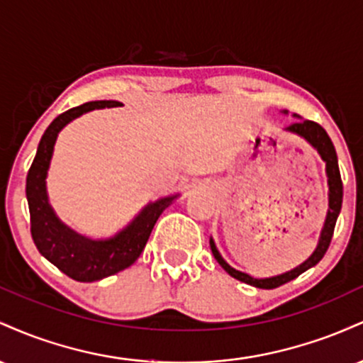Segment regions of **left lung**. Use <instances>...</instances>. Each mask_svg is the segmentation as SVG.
Here are the masks:
<instances>
[{
    "label": "left lung",
    "instance_id": "8db88e82",
    "mask_svg": "<svg viewBox=\"0 0 363 363\" xmlns=\"http://www.w3.org/2000/svg\"><path fill=\"white\" fill-rule=\"evenodd\" d=\"M286 131L295 133V135L302 136L303 140L309 141V143L318 150V153L326 162V176H328V186H329V210L326 215V222H324L323 230H320V237H319V244L315 247V251L311 254L309 259H306L301 266L297 268L290 269V272L278 274V277H272V278H252L251 274L237 272V269L228 266L222 256H220L218 249L213 242V239H210V247L211 252H213L215 259L218 261V264L227 272L230 277H234L235 280L247 283V285L256 286V289H266L272 290L277 289V286L285 285L286 281L295 280L298 274H302L303 272L315 266L318 262L323 259L324 254H326L329 244H331L333 234H335V225L336 220H338V215L341 211V203H343V182H341V176H340V167H338V157H336V150L335 145H333L331 138L328 136V133L324 131V128L320 124L314 123V121H298V123H294L291 126L286 128Z\"/></svg>",
    "mask_w": 363,
    "mask_h": 363
}]
</instances>
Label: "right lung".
<instances>
[{
	"label": "right lung",
	"instance_id": "add662e5",
	"mask_svg": "<svg viewBox=\"0 0 363 363\" xmlns=\"http://www.w3.org/2000/svg\"><path fill=\"white\" fill-rule=\"evenodd\" d=\"M118 106L121 104L116 101L86 102L57 116L40 138L35 158L27 174L25 191H27L30 232L35 247L45 259L77 281H97L129 268L147 245L158 216L177 198V196H167L157 199L155 203H150L119 234L101 240L77 234L54 213L45 191V177H48L57 133L85 112Z\"/></svg>",
	"mask_w": 363,
	"mask_h": 363
}]
</instances>
